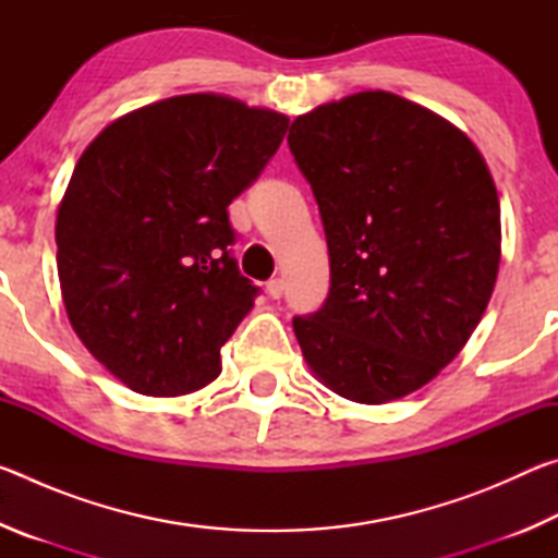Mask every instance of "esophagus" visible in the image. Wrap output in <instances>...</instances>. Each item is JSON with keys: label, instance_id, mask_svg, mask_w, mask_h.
<instances>
[{"label": "esophagus", "instance_id": "esophagus-1", "mask_svg": "<svg viewBox=\"0 0 558 558\" xmlns=\"http://www.w3.org/2000/svg\"><path fill=\"white\" fill-rule=\"evenodd\" d=\"M266 290H268V295H270L272 300H280L282 292H286V280H282V278H272V280H268Z\"/></svg>", "mask_w": 558, "mask_h": 558}]
</instances>
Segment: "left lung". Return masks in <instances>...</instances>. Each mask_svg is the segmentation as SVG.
<instances>
[{"label": "left lung", "mask_w": 558, "mask_h": 558, "mask_svg": "<svg viewBox=\"0 0 558 558\" xmlns=\"http://www.w3.org/2000/svg\"><path fill=\"white\" fill-rule=\"evenodd\" d=\"M288 145L329 248L325 305L292 319L302 356L349 401L403 399L460 354L493 298V174L465 132L386 90L295 118Z\"/></svg>", "instance_id": "1"}]
</instances>
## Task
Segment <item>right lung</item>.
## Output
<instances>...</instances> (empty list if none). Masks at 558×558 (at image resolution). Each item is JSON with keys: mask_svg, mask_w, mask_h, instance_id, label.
<instances>
[{"mask_svg": "<svg viewBox=\"0 0 558 558\" xmlns=\"http://www.w3.org/2000/svg\"><path fill=\"white\" fill-rule=\"evenodd\" d=\"M288 118L189 93L112 120L56 216L71 327L128 389L182 396L221 374L258 288L229 245V204L276 155Z\"/></svg>", "mask_w": 558, "mask_h": 558, "instance_id": "right-lung-1", "label": "right lung"}]
</instances>
